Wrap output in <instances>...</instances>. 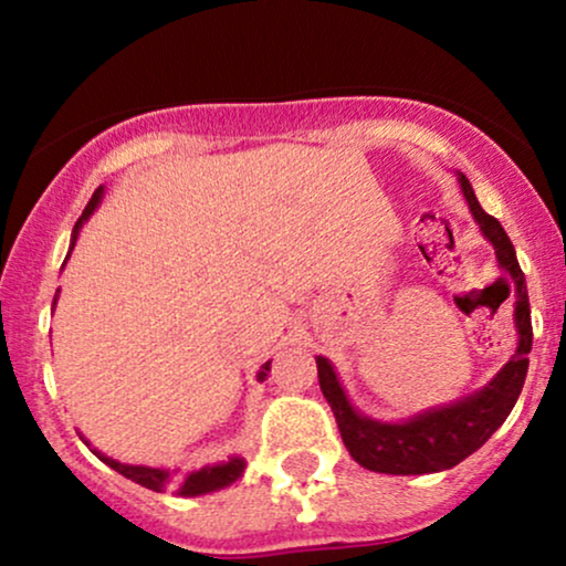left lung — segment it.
I'll return each mask as SVG.
<instances>
[{
    "label": "left lung",
    "mask_w": 566,
    "mask_h": 566,
    "mask_svg": "<svg viewBox=\"0 0 566 566\" xmlns=\"http://www.w3.org/2000/svg\"><path fill=\"white\" fill-rule=\"evenodd\" d=\"M458 184L465 201H469V210L476 220L479 231L484 233L486 242L495 247L497 265L511 276L513 290H516V301H513V324H516L518 335L516 350L484 388L452 401V405L423 409V412L412 415L407 420H396V423L375 420L359 412L350 405L333 361L327 356H316L322 394L327 405L333 407L343 444H346L350 458L365 465L367 471L394 473V476H420V473L447 471L452 465L463 463L505 423L518 394H522L524 378H527L532 319L527 282H524L522 269H518L516 250H513L509 233L503 231L500 220L486 216L482 210L463 172H458Z\"/></svg>",
    "instance_id": "8db88e82"
}]
</instances>
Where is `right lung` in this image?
<instances>
[{
    "instance_id": "add662e5",
    "label": "right lung",
    "mask_w": 566,
    "mask_h": 566,
    "mask_svg": "<svg viewBox=\"0 0 566 566\" xmlns=\"http://www.w3.org/2000/svg\"><path fill=\"white\" fill-rule=\"evenodd\" d=\"M103 193H106V188L97 186L95 193H93V199H90L87 207H84L82 218L76 220L74 233H71L69 255H71V250H74L76 237H80L82 223H84V220H87L90 216H93L95 207L101 205ZM69 255H66V258H69ZM57 292H61V290H57ZM55 301H57V295H55ZM55 301H53V308H55ZM269 373H271V361H265V365L261 367V373H258V380L269 378ZM82 439H84V437H82ZM84 444L90 447V441L84 439ZM90 450H93V452L97 454V458H101L103 463L108 465V469H114L116 473H122V476L133 479L135 484L146 486V490H154V492L175 490V495H180V497H199V495H207V492L223 490V486L233 484L239 476H242L244 465H247L244 458H237V454H233V458L226 460V463L205 465V469L191 471V473H186V476H180V473H175V471H170V469H151V465H129V463H119V460H114V458H108V454L97 452L95 447H90Z\"/></svg>"
}]
</instances>
